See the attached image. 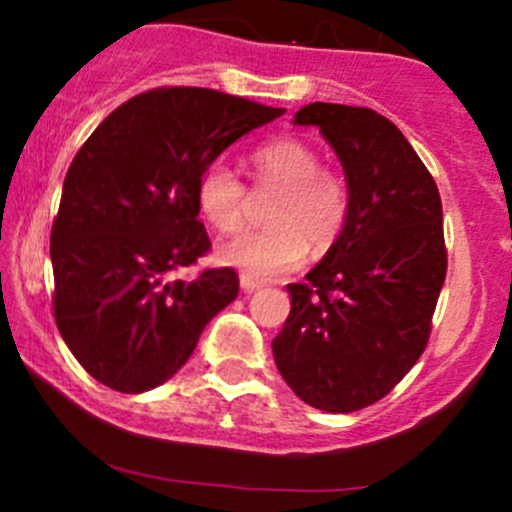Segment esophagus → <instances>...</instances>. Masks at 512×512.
Here are the masks:
<instances>
[{
	"mask_svg": "<svg viewBox=\"0 0 512 512\" xmlns=\"http://www.w3.org/2000/svg\"><path fill=\"white\" fill-rule=\"evenodd\" d=\"M262 285H265V282L255 280V277H252V275H245V272H242V275H240V287H242V292H255V289H260Z\"/></svg>",
	"mask_w": 512,
	"mask_h": 512,
	"instance_id": "esophagus-1",
	"label": "esophagus"
}]
</instances>
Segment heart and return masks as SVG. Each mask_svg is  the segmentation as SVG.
<instances>
[{
	"mask_svg": "<svg viewBox=\"0 0 512 512\" xmlns=\"http://www.w3.org/2000/svg\"><path fill=\"white\" fill-rule=\"evenodd\" d=\"M250 163L257 190L277 193L267 210L270 227L220 245L218 260L257 280H270L302 265L309 245L327 250L337 242L349 215V185L337 170L319 165L317 148L299 138L255 148ZM195 195L215 230L232 235L245 227L250 190L223 160L205 165Z\"/></svg>",
	"mask_w": 512,
	"mask_h": 512,
	"instance_id": "obj_1",
	"label": "heart"
}]
</instances>
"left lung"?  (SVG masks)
Segmentation results:
<instances>
[{
  "mask_svg": "<svg viewBox=\"0 0 512 512\" xmlns=\"http://www.w3.org/2000/svg\"><path fill=\"white\" fill-rule=\"evenodd\" d=\"M349 185L342 235L304 282L287 285L289 317L272 354L314 409L352 414L384 399L416 364L446 280L441 195L404 133L371 108L309 103Z\"/></svg>",
  "mask_w": 512,
  "mask_h": 512,
  "instance_id": "obj_1",
  "label": "left lung"
}]
</instances>
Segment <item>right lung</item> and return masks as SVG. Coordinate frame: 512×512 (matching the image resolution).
Segmentation results:
<instances>
[{
	"label": "right lung",
	"mask_w": 512,
	"mask_h": 512,
	"mask_svg": "<svg viewBox=\"0 0 512 512\" xmlns=\"http://www.w3.org/2000/svg\"><path fill=\"white\" fill-rule=\"evenodd\" d=\"M282 113L168 86L121 103L76 153L51 227V302L66 347L103 386L156 389L237 297L230 267L195 280L173 272L210 250L195 195L205 165Z\"/></svg>",
	"instance_id": "add662e5"
}]
</instances>
